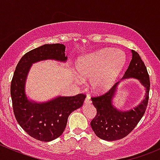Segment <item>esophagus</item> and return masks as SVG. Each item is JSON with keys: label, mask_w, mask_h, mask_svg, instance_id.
Returning a JSON list of instances; mask_svg holds the SVG:
<instances>
[{"label": "esophagus", "mask_w": 160, "mask_h": 160, "mask_svg": "<svg viewBox=\"0 0 160 160\" xmlns=\"http://www.w3.org/2000/svg\"><path fill=\"white\" fill-rule=\"evenodd\" d=\"M84 102H85V104H90V103H91V99H90V98L89 96H88L86 98H85Z\"/></svg>", "instance_id": "34e87169"}]
</instances>
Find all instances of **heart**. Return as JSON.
I'll return each mask as SVG.
<instances>
[{
  "label": "heart",
  "mask_w": 160,
  "mask_h": 160,
  "mask_svg": "<svg viewBox=\"0 0 160 160\" xmlns=\"http://www.w3.org/2000/svg\"><path fill=\"white\" fill-rule=\"evenodd\" d=\"M125 60V54L120 50L103 49L79 58L76 68L81 77L92 78L93 89L104 91L115 83ZM76 80L79 83H83L80 77H76Z\"/></svg>",
  "instance_id": "obj_1"
}]
</instances>
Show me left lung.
Returning a JSON list of instances; mask_svg holds the SVG:
<instances>
[{
  "label": "left lung",
  "mask_w": 160,
  "mask_h": 160,
  "mask_svg": "<svg viewBox=\"0 0 160 160\" xmlns=\"http://www.w3.org/2000/svg\"><path fill=\"white\" fill-rule=\"evenodd\" d=\"M132 60L122 80L135 78L139 80L146 88L145 99L138 106L128 111H123L116 108L112 100L121 81L116 83L104 94L91 98L92 103L97 109V114L90 122V125L97 136L106 141H115L127 136L138 125L147 108L149 76L138 53L134 50H132Z\"/></svg>",
  "instance_id": "obj_1"
}]
</instances>
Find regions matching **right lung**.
<instances>
[{"label":"right lung","instance_id":"right-lung-1","mask_svg":"<svg viewBox=\"0 0 160 160\" xmlns=\"http://www.w3.org/2000/svg\"><path fill=\"white\" fill-rule=\"evenodd\" d=\"M46 59L66 62L63 44H46L25 53L16 67L11 83L13 111L18 123L30 136L50 142L65 130L69 115L83 104L85 94L57 97L45 103L31 101L25 92V81L32 63Z\"/></svg>","mask_w":160,"mask_h":160}]
</instances>
